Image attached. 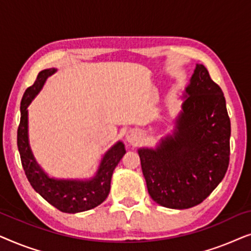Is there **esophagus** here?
<instances>
[{
  "mask_svg": "<svg viewBox=\"0 0 251 251\" xmlns=\"http://www.w3.org/2000/svg\"><path fill=\"white\" fill-rule=\"evenodd\" d=\"M140 137H142V135H140V132L137 129H130L129 131L126 133V139L128 140V143L130 144H135L137 142H139Z\"/></svg>",
  "mask_w": 251,
  "mask_h": 251,
  "instance_id": "1",
  "label": "esophagus"
}]
</instances>
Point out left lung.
I'll return each mask as SVG.
<instances>
[{"mask_svg": "<svg viewBox=\"0 0 251 251\" xmlns=\"http://www.w3.org/2000/svg\"><path fill=\"white\" fill-rule=\"evenodd\" d=\"M229 137L224 94L207 68L197 64L173 133L161 138L155 149H138L151 198L171 209L201 203L227 171Z\"/></svg>", "mask_w": 251, "mask_h": 251, "instance_id": "8db88e82", "label": "left lung"}]
</instances>
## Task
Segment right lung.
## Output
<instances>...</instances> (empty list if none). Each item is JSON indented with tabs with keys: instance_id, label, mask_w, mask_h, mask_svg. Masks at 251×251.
<instances>
[{
	"instance_id": "right-lung-1",
	"label": "right lung",
	"mask_w": 251,
	"mask_h": 251,
	"mask_svg": "<svg viewBox=\"0 0 251 251\" xmlns=\"http://www.w3.org/2000/svg\"><path fill=\"white\" fill-rule=\"evenodd\" d=\"M57 72L56 68L41 71L32 87L27 88L20 102V123L17 144L26 177L32 187L58 210L76 214L90 210L102 203L111 190L113 171L126 154L125 144L115 143L104 154L95 176L87 179H58L50 177L36 162L28 140V106L42 90L47 78Z\"/></svg>"
}]
</instances>
